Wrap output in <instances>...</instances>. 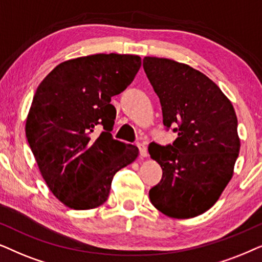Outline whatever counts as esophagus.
Masks as SVG:
<instances>
[{
    "mask_svg": "<svg viewBox=\"0 0 262 262\" xmlns=\"http://www.w3.org/2000/svg\"><path fill=\"white\" fill-rule=\"evenodd\" d=\"M138 148H139V153H140L141 157L147 156V147H146L145 144H141V142H139Z\"/></svg>",
    "mask_w": 262,
    "mask_h": 262,
    "instance_id": "1",
    "label": "esophagus"
}]
</instances>
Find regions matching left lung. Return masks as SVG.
Listing matches in <instances>:
<instances>
[{
    "instance_id": "8db88e82",
    "label": "left lung",
    "mask_w": 262,
    "mask_h": 262,
    "mask_svg": "<svg viewBox=\"0 0 262 262\" xmlns=\"http://www.w3.org/2000/svg\"><path fill=\"white\" fill-rule=\"evenodd\" d=\"M142 66L159 97L164 125H178L172 145L148 146L163 170L149 200L167 217H196L213 206L232 177L241 146L235 109L190 66L159 57H145Z\"/></svg>"
}]
</instances>
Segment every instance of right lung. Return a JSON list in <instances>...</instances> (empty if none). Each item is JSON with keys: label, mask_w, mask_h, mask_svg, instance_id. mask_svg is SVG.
Listing matches in <instances>:
<instances>
[{"label": "right lung", "mask_w": 262, "mask_h": 262, "mask_svg": "<svg viewBox=\"0 0 262 262\" xmlns=\"http://www.w3.org/2000/svg\"><path fill=\"white\" fill-rule=\"evenodd\" d=\"M137 55L97 54L62 62L40 82L26 138L49 189L66 206L91 210L109 196L114 175L137 159V146L113 139L111 97L133 81ZM97 125L103 132L90 137Z\"/></svg>", "instance_id": "right-lung-1"}]
</instances>
